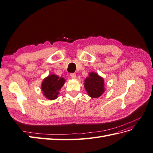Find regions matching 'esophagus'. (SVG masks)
<instances>
[{
  "label": "esophagus",
  "instance_id": "obj_1",
  "mask_svg": "<svg viewBox=\"0 0 153 153\" xmlns=\"http://www.w3.org/2000/svg\"><path fill=\"white\" fill-rule=\"evenodd\" d=\"M70 76H71V77H72V78H76V73L71 74H70Z\"/></svg>",
  "mask_w": 153,
  "mask_h": 153
}]
</instances>
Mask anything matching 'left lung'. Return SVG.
Returning <instances> with one entry per match:
<instances>
[{
	"mask_svg": "<svg viewBox=\"0 0 153 153\" xmlns=\"http://www.w3.org/2000/svg\"><path fill=\"white\" fill-rule=\"evenodd\" d=\"M104 79L97 74L91 72L85 80V88L92 98H98L104 92Z\"/></svg>",
	"mask_w": 153,
	"mask_h": 153,
	"instance_id": "obj_1",
	"label": "left lung"
}]
</instances>
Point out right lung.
<instances>
[{"instance_id": "obj_1", "label": "right lung", "mask_w": 153, "mask_h": 153, "mask_svg": "<svg viewBox=\"0 0 153 153\" xmlns=\"http://www.w3.org/2000/svg\"><path fill=\"white\" fill-rule=\"evenodd\" d=\"M65 80L56 75H50L44 79L42 84V90L49 100H54L59 94V91L63 86Z\"/></svg>"}]
</instances>
